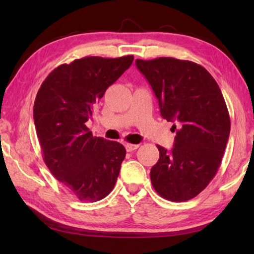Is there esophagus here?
<instances>
[{
    "instance_id": "34e87169",
    "label": "esophagus",
    "mask_w": 254,
    "mask_h": 254,
    "mask_svg": "<svg viewBox=\"0 0 254 254\" xmlns=\"http://www.w3.org/2000/svg\"><path fill=\"white\" fill-rule=\"evenodd\" d=\"M137 148H139V144H132V143L126 144V149L127 152H131V151H133V150H136Z\"/></svg>"
}]
</instances>
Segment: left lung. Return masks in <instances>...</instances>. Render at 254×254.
I'll return each instance as SVG.
<instances>
[{"instance_id":"8db88e82","label":"left lung","mask_w":254,"mask_h":254,"mask_svg":"<svg viewBox=\"0 0 254 254\" xmlns=\"http://www.w3.org/2000/svg\"><path fill=\"white\" fill-rule=\"evenodd\" d=\"M135 65L158 98L161 117L174 122V148L161 145L150 171L159 195L186 201L207 187L229 140L231 121L220 87L198 64L171 57L136 59Z\"/></svg>"}]
</instances>
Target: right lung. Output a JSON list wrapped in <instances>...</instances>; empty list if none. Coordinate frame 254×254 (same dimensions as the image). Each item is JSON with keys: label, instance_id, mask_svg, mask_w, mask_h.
Segmentation results:
<instances>
[{"label": "right lung", "instance_id": "obj_1", "mask_svg": "<svg viewBox=\"0 0 254 254\" xmlns=\"http://www.w3.org/2000/svg\"><path fill=\"white\" fill-rule=\"evenodd\" d=\"M133 59L132 55L75 59L55 68L38 91L33 120L42 157L51 174L79 200H101L117 183L126 148L93 136L85 123Z\"/></svg>", "mask_w": 254, "mask_h": 254}]
</instances>
